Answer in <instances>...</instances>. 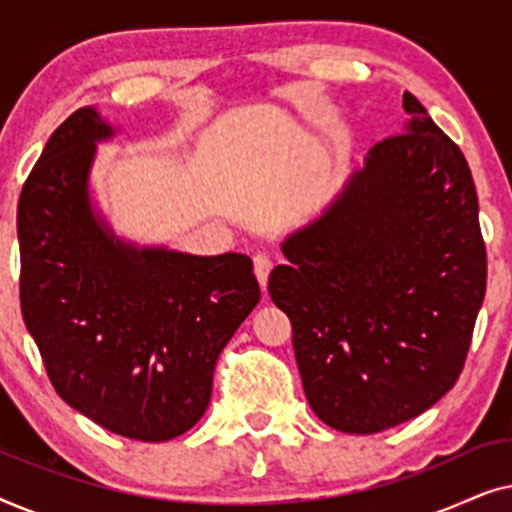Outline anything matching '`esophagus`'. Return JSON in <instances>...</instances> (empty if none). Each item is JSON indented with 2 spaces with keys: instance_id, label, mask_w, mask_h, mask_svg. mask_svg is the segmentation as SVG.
Returning a JSON list of instances; mask_svg holds the SVG:
<instances>
[{
  "instance_id": "obj_1",
  "label": "esophagus",
  "mask_w": 512,
  "mask_h": 512,
  "mask_svg": "<svg viewBox=\"0 0 512 512\" xmlns=\"http://www.w3.org/2000/svg\"><path fill=\"white\" fill-rule=\"evenodd\" d=\"M270 270H272V261H270V256H265V254H256V256H254V272H256L258 284H261V289H265V286H268Z\"/></svg>"
}]
</instances>
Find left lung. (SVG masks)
Masks as SVG:
<instances>
[{
  "label": "left lung",
  "mask_w": 512,
  "mask_h": 512,
  "mask_svg": "<svg viewBox=\"0 0 512 512\" xmlns=\"http://www.w3.org/2000/svg\"><path fill=\"white\" fill-rule=\"evenodd\" d=\"M403 109L268 282L307 403L345 433L408 422L454 387L487 289L471 167L415 95Z\"/></svg>",
  "instance_id": "left-lung-1"
}]
</instances>
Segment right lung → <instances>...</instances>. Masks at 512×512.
<instances>
[{"label": "right lung", "mask_w": 512, "mask_h": 512, "mask_svg": "<svg viewBox=\"0 0 512 512\" xmlns=\"http://www.w3.org/2000/svg\"><path fill=\"white\" fill-rule=\"evenodd\" d=\"M109 137L83 107L32 167L18 200L20 310L62 401L111 433L160 443L205 415L216 359L261 289L244 254L118 240L88 193Z\"/></svg>", "instance_id": "1"}]
</instances>
